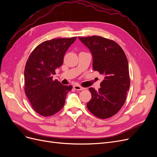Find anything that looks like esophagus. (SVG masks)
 <instances>
[{
  "instance_id": "esophagus-1",
  "label": "esophagus",
  "mask_w": 157,
  "mask_h": 157,
  "mask_svg": "<svg viewBox=\"0 0 157 157\" xmlns=\"http://www.w3.org/2000/svg\"><path fill=\"white\" fill-rule=\"evenodd\" d=\"M73 88H74V89L76 90H82L84 89V88L78 86V85H75V86H73Z\"/></svg>"
}]
</instances>
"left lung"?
<instances>
[{
  "mask_svg": "<svg viewBox=\"0 0 157 157\" xmlns=\"http://www.w3.org/2000/svg\"><path fill=\"white\" fill-rule=\"evenodd\" d=\"M93 57V69L104 76L98 91L90 88L92 98L87 108L94 115L105 119L115 115L126 99L130 85L126 56L114 40L99 36H78Z\"/></svg>",
  "mask_w": 157,
  "mask_h": 157,
  "instance_id": "8db88e82",
  "label": "left lung"
}]
</instances>
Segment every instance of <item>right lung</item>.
Masks as SVG:
<instances>
[{
  "label": "right lung",
  "mask_w": 157,
  "mask_h": 157,
  "mask_svg": "<svg viewBox=\"0 0 157 157\" xmlns=\"http://www.w3.org/2000/svg\"><path fill=\"white\" fill-rule=\"evenodd\" d=\"M77 36L46 40L38 45L28 58L24 71L25 93L33 109L49 117L63 108L73 86L53 80L55 70L62 65L66 51Z\"/></svg>",
  "instance_id": "obj_1"
}]
</instances>
